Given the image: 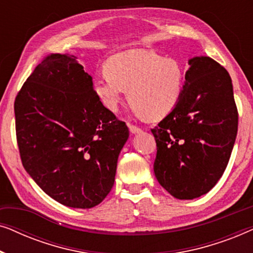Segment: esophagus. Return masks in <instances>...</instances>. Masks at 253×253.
<instances>
[{"label": "esophagus", "instance_id": "34e87169", "mask_svg": "<svg viewBox=\"0 0 253 253\" xmlns=\"http://www.w3.org/2000/svg\"><path fill=\"white\" fill-rule=\"evenodd\" d=\"M129 129H130V132H132V133L141 132L140 127L137 126H133V124H129Z\"/></svg>", "mask_w": 253, "mask_h": 253}]
</instances>
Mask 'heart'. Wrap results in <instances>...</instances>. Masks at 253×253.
Masks as SVG:
<instances>
[{
    "mask_svg": "<svg viewBox=\"0 0 253 253\" xmlns=\"http://www.w3.org/2000/svg\"><path fill=\"white\" fill-rule=\"evenodd\" d=\"M185 88V67L177 57L151 50L132 49L114 55L106 71L94 79L101 102L116 112L127 91L134 110L148 119H161L181 101Z\"/></svg>",
    "mask_w": 253,
    "mask_h": 253,
    "instance_id": "heart-1",
    "label": "heart"
}]
</instances>
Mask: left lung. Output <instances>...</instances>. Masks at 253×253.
<instances>
[{
  "mask_svg": "<svg viewBox=\"0 0 253 253\" xmlns=\"http://www.w3.org/2000/svg\"><path fill=\"white\" fill-rule=\"evenodd\" d=\"M181 101L151 129L157 143L154 174L177 199L205 195L226 170L238 129L228 71L213 58L189 61Z\"/></svg>",
  "mask_w": 253,
  "mask_h": 253,
  "instance_id": "1",
  "label": "left lung"
}]
</instances>
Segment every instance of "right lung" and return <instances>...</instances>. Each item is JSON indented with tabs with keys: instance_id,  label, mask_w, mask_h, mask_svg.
I'll list each match as a JSON object with an SVG mask.
<instances>
[{
	"instance_id": "obj_1",
	"label": "right lung",
	"mask_w": 253,
	"mask_h": 253,
	"mask_svg": "<svg viewBox=\"0 0 253 253\" xmlns=\"http://www.w3.org/2000/svg\"><path fill=\"white\" fill-rule=\"evenodd\" d=\"M15 117L22 164L48 196L74 209L106 198L129 129L102 105L77 57L44 56L17 93Z\"/></svg>"
}]
</instances>
